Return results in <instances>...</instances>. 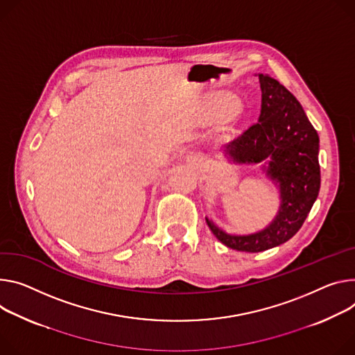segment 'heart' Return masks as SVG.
<instances>
[{
  "mask_svg": "<svg viewBox=\"0 0 355 355\" xmlns=\"http://www.w3.org/2000/svg\"><path fill=\"white\" fill-rule=\"evenodd\" d=\"M238 107V101L232 94H223L219 98L218 109L225 114H232Z\"/></svg>",
  "mask_w": 355,
  "mask_h": 355,
  "instance_id": "obj_1",
  "label": "heart"
}]
</instances>
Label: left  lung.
I'll use <instances>...</instances> for the list:
<instances>
[{"instance_id":"1","label":"left lung","mask_w":355,"mask_h":355,"mask_svg":"<svg viewBox=\"0 0 355 355\" xmlns=\"http://www.w3.org/2000/svg\"><path fill=\"white\" fill-rule=\"evenodd\" d=\"M262 106L257 123L225 150L236 164H261L276 185L280 205L262 231L234 235L205 216L211 232L225 246L241 252H262L293 238L302 228L320 191L318 135L302 105L283 85L269 75L257 73Z\"/></svg>"}]
</instances>
